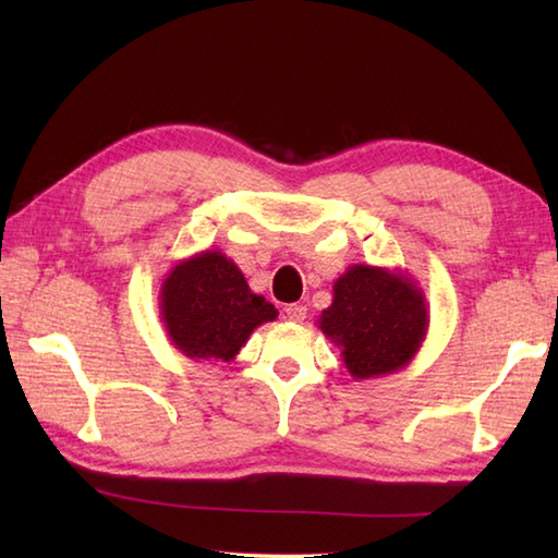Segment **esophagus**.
<instances>
[{
	"label": "esophagus",
	"instance_id": "34e87169",
	"mask_svg": "<svg viewBox=\"0 0 558 558\" xmlns=\"http://www.w3.org/2000/svg\"><path fill=\"white\" fill-rule=\"evenodd\" d=\"M286 316L292 324H302L306 318V306L304 304H288L286 306Z\"/></svg>",
	"mask_w": 558,
	"mask_h": 558
}]
</instances>
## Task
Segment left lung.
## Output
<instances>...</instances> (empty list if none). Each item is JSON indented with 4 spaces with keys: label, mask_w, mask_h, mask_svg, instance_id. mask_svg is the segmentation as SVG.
Listing matches in <instances>:
<instances>
[{
    "label": "left lung",
    "mask_w": 558,
    "mask_h": 558,
    "mask_svg": "<svg viewBox=\"0 0 558 558\" xmlns=\"http://www.w3.org/2000/svg\"><path fill=\"white\" fill-rule=\"evenodd\" d=\"M316 324L354 381H366L414 360L429 330V304L408 272L354 264L333 282V302Z\"/></svg>",
    "instance_id": "1"
}]
</instances>
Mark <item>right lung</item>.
<instances>
[{
    "instance_id": "1",
    "label": "right lung",
    "mask_w": 558,
    "mask_h": 558,
    "mask_svg": "<svg viewBox=\"0 0 558 558\" xmlns=\"http://www.w3.org/2000/svg\"><path fill=\"white\" fill-rule=\"evenodd\" d=\"M276 318V306L216 248L182 258L160 286V322L174 350L194 362H232L248 336Z\"/></svg>"
}]
</instances>
